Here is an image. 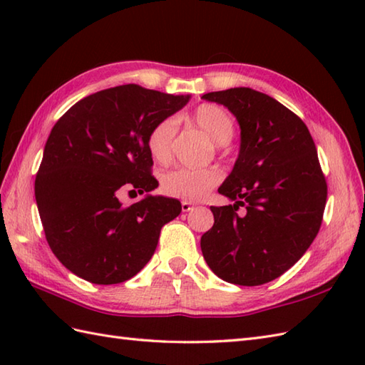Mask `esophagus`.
Returning <instances> with one entry per match:
<instances>
[{
	"label": "esophagus",
	"mask_w": 365,
	"mask_h": 365,
	"mask_svg": "<svg viewBox=\"0 0 365 365\" xmlns=\"http://www.w3.org/2000/svg\"><path fill=\"white\" fill-rule=\"evenodd\" d=\"M192 208H195V205L188 202V200H183V202H182V210L183 212H190V210H192Z\"/></svg>",
	"instance_id": "1"
}]
</instances>
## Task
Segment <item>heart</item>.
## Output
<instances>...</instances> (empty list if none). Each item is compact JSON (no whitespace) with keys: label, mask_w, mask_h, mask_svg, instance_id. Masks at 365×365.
I'll use <instances>...</instances> for the list:
<instances>
[{"label":"heart","mask_w":365,"mask_h":365,"mask_svg":"<svg viewBox=\"0 0 365 365\" xmlns=\"http://www.w3.org/2000/svg\"><path fill=\"white\" fill-rule=\"evenodd\" d=\"M191 122L210 136L216 144H226L234 136L235 123L232 115L222 106L215 103L199 105L191 114ZM175 120L166 118L158 120L147 135V150L158 165H168L173 158V144L175 138ZM222 173L218 168L200 169H174L161 178V190L165 195L177 199L195 200L202 199L208 191L221 182Z\"/></svg>","instance_id":"obj_1"}]
</instances>
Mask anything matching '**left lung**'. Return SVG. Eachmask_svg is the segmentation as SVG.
Segmentation results:
<instances>
[{"label": "left lung", "mask_w": 365, "mask_h": 365, "mask_svg": "<svg viewBox=\"0 0 365 365\" xmlns=\"http://www.w3.org/2000/svg\"><path fill=\"white\" fill-rule=\"evenodd\" d=\"M202 98L235 115L242 143L218 190L235 204L210 207L215 224L200 250L222 281L267 284L292 268L320 230L328 185L315 143L297 114L259 91L232 88Z\"/></svg>", "instance_id": "left-lung-1"}]
</instances>
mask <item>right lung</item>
I'll return each instance as SVG.
<instances>
[{"instance_id":"obj_1","label":"right lung","mask_w":365,"mask_h":365,"mask_svg":"<svg viewBox=\"0 0 365 365\" xmlns=\"http://www.w3.org/2000/svg\"><path fill=\"white\" fill-rule=\"evenodd\" d=\"M138 84L84 97L46 139L34 192L53 254L73 274L100 285L128 281L157 250L161 227L177 218V199L145 196L123 207L120 190L158 187L147 135L188 103Z\"/></svg>"}]
</instances>
